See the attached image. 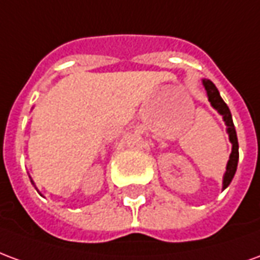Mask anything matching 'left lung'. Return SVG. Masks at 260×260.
<instances>
[{
    "instance_id": "left-lung-1",
    "label": "left lung",
    "mask_w": 260,
    "mask_h": 260,
    "mask_svg": "<svg viewBox=\"0 0 260 260\" xmlns=\"http://www.w3.org/2000/svg\"><path fill=\"white\" fill-rule=\"evenodd\" d=\"M203 86L206 89L207 97H209V102L212 104L213 108H216L220 115H223V119L225 125H227V134H229L230 142L233 145L231 149V154H230V160L227 163V169H225V174L223 177V189H225L230 185V182L233 181L237 171V166H238V157H240V153H238V139H237V132H235L234 122H233V117L230 113L229 106L224 103V100L220 96L217 87L214 86L212 80L203 79Z\"/></svg>"
}]
</instances>
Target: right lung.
Here are the masks:
<instances>
[{
	"label": "right lung",
	"instance_id": "add662e5",
	"mask_svg": "<svg viewBox=\"0 0 260 260\" xmlns=\"http://www.w3.org/2000/svg\"><path fill=\"white\" fill-rule=\"evenodd\" d=\"M31 181V180H30ZM31 184H33V181H31Z\"/></svg>",
	"mask_w": 260,
	"mask_h": 260
}]
</instances>
